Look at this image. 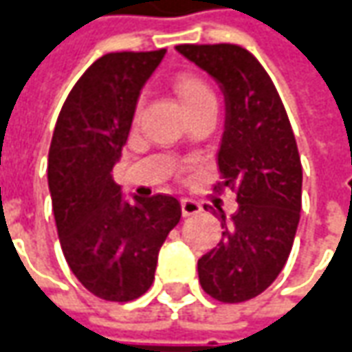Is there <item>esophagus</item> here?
<instances>
[{
    "mask_svg": "<svg viewBox=\"0 0 352 352\" xmlns=\"http://www.w3.org/2000/svg\"><path fill=\"white\" fill-rule=\"evenodd\" d=\"M182 204V214L184 216H195V214H199V212L203 210V206L197 203V201H193V199H188V197H184L180 201Z\"/></svg>",
    "mask_w": 352,
    "mask_h": 352,
    "instance_id": "obj_1",
    "label": "esophagus"
}]
</instances>
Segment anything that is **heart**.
Masks as SVG:
<instances>
[{
  "mask_svg": "<svg viewBox=\"0 0 352 352\" xmlns=\"http://www.w3.org/2000/svg\"><path fill=\"white\" fill-rule=\"evenodd\" d=\"M174 89L178 92L184 108H189V106L199 104V102L214 100V94H212L210 87L204 83L203 79H199V77L195 76H182L180 79L176 81V85H174ZM142 111H144V98H140L138 104H136L134 117L140 119Z\"/></svg>",
  "mask_w": 352,
  "mask_h": 352,
  "instance_id": "1",
  "label": "heart"
}]
</instances>
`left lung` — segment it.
<instances>
[{
    "label": "left lung",
    "mask_w": 352,
    "mask_h": 352,
    "mask_svg": "<svg viewBox=\"0 0 352 352\" xmlns=\"http://www.w3.org/2000/svg\"><path fill=\"white\" fill-rule=\"evenodd\" d=\"M176 51L223 92L220 189H231L239 206L231 218L216 206L223 239L197 269L208 296L241 303L269 288L290 256L301 212L298 144L275 85L252 52L231 43L178 45Z\"/></svg>",
    "instance_id": "obj_1"
}]
</instances>
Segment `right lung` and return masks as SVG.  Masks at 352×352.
Returning <instances> with one entry per match:
<instances>
[{
  "label": "right lung",
  "mask_w": 352,
  "mask_h": 352,
  "mask_svg": "<svg viewBox=\"0 0 352 352\" xmlns=\"http://www.w3.org/2000/svg\"><path fill=\"white\" fill-rule=\"evenodd\" d=\"M164 52L104 54L72 89L52 132L47 178L62 252L77 280L106 301L149 290L159 250L182 218L176 197L129 203L111 176Z\"/></svg>",
  "instance_id": "obj_1"
}]
</instances>
